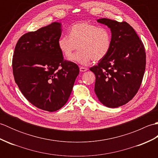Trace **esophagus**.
<instances>
[{
  "mask_svg": "<svg viewBox=\"0 0 158 158\" xmlns=\"http://www.w3.org/2000/svg\"><path fill=\"white\" fill-rule=\"evenodd\" d=\"M79 70L81 72H85V71H86V70H88V69L85 68V67H83V66H80Z\"/></svg>",
  "mask_w": 158,
  "mask_h": 158,
  "instance_id": "1",
  "label": "esophagus"
}]
</instances>
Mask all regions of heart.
Returning <instances> with one entry per match:
<instances>
[{
	"instance_id": "1",
	"label": "heart",
	"mask_w": 158,
	"mask_h": 158,
	"mask_svg": "<svg viewBox=\"0 0 158 158\" xmlns=\"http://www.w3.org/2000/svg\"><path fill=\"white\" fill-rule=\"evenodd\" d=\"M112 45L110 30L86 22H78L70 28V35L62 36L58 46L64 56L73 62L88 65L92 60L99 61L108 54Z\"/></svg>"
}]
</instances>
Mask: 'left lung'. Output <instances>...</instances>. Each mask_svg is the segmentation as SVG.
Returning <instances> with one entry per match:
<instances>
[{
    "mask_svg": "<svg viewBox=\"0 0 158 158\" xmlns=\"http://www.w3.org/2000/svg\"><path fill=\"white\" fill-rule=\"evenodd\" d=\"M97 22L110 29L112 45L108 54L89 70L95 74L99 101L116 108L128 102L139 89L145 70V49L129 23L107 18Z\"/></svg>",
    "mask_w": 158,
    "mask_h": 158,
    "instance_id": "left-lung-1",
    "label": "left lung"
}]
</instances>
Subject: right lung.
Wrapping results in <instances>:
<instances>
[{
    "instance_id": "right-lung-1",
    "label": "right lung",
    "mask_w": 158,
    "mask_h": 158,
    "mask_svg": "<svg viewBox=\"0 0 158 158\" xmlns=\"http://www.w3.org/2000/svg\"><path fill=\"white\" fill-rule=\"evenodd\" d=\"M61 23L53 22L22 36L13 56L15 81L25 98L49 112L68 101L79 73V66L64 60L58 46Z\"/></svg>"
}]
</instances>
